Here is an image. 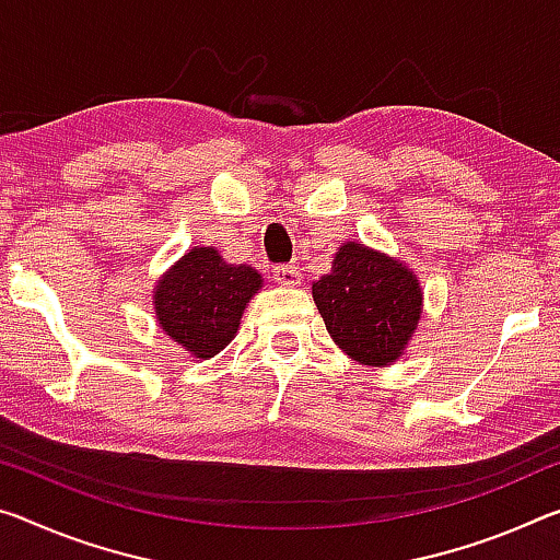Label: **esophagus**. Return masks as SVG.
I'll return each mask as SVG.
<instances>
[{"label": "esophagus", "instance_id": "34e87169", "mask_svg": "<svg viewBox=\"0 0 560 560\" xmlns=\"http://www.w3.org/2000/svg\"><path fill=\"white\" fill-rule=\"evenodd\" d=\"M271 277H273V281H277V283H281V287H299V283H301V271L296 269V266H291V264L273 266Z\"/></svg>", "mask_w": 560, "mask_h": 560}]
</instances>
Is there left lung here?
Returning <instances> with one entry per match:
<instances>
[{
  "instance_id": "8db88e82",
  "label": "left lung",
  "mask_w": 560,
  "mask_h": 560,
  "mask_svg": "<svg viewBox=\"0 0 560 560\" xmlns=\"http://www.w3.org/2000/svg\"><path fill=\"white\" fill-rule=\"evenodd\" d=\"M312 294L336 346L366 366H388L401 357L423 308L416 273L357 242L336 252Z\"/></svg>"
}]
</instances>
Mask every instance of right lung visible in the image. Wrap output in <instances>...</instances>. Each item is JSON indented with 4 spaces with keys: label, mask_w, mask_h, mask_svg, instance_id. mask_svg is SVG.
I'll return each mask as SVG.
<instances>
[{
    "label": "right lung",
    "mask_w": 560,
    "mask_h": 560,
    "mask_svg": "<svg viewBox=\"0 0 560 560\" xmlns=\"http://www.w3.org/2000/svg\"><path fill=\"white\" fill-rule=\"evenodd\" d=\"M261 273L246 264H226L214 246H194L154 289L159 326L191 353L211 359L234 339Z\"/></svg>",
    "instance_id": "right-lung-1"
}]
</instances>
